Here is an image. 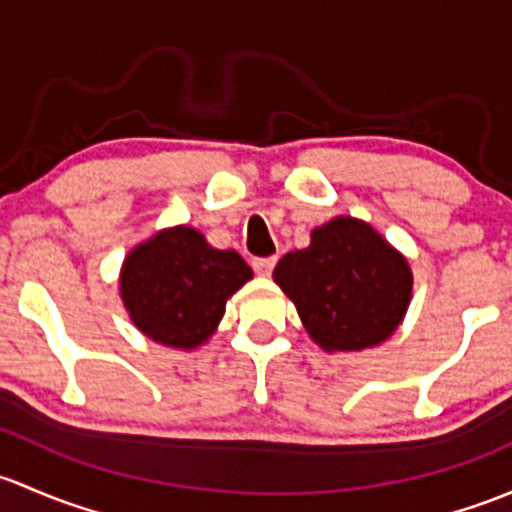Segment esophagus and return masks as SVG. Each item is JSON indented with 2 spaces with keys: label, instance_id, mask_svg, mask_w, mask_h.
I'll use <instances>...</instances> for the list:
<instances>
[{
  "label": "esophagus",
  "instance_id": "obj_1",
  "mask_svg": "<svg viewBox=\"0 0 512 512\" xmlns=\"http://www.w3.org/2000/svg\"><path fill=\"white\" fill-rule=\"evenodd\" d=\"M273 266H276V256L271 258H254V271L258 276H271Z\"/></svg>",
  "mask_w": 512,
  "mask_h": 512
}]
</instances>
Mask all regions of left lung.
Returning <instances> with one entry per match:
<instances>
[{
	"label": "left lung",
	"instance_id": "left-lung-1",
	"mask_svg": "<svg viewBox=\"0 0 512 512\" xmlns=\"http://www.w3.org/2000/svg\"><path fill=\"white\" fill-rule=\"evenodd\" d=\"M273 281L293 300L305 333L325 352L377 347L397 333L412 303L407 256L367 221L335 217L310 244L278 261Z\"/></svg>",
	"mask_w": 512,
	"mask_h": 512
}]
</instances>
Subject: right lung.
<instances>
[{
	"mask_svg": "<svg viewBox=\"0 0 512 512\" xmlns=\"http://www.w3.org/2000/svg\"><path fill=\"white\" fill-rule=\"evenodd\" d=\"M254 278L234 249H214L194 226L177 224L140 241L120 266V300L152 342L192 352L217 333L226 300Z\"/></svg>",
	"mask_w": 512,
	"mask_h": 512,
	"instance_id": "1",
	"label": "right lung"
}]
</instances>
